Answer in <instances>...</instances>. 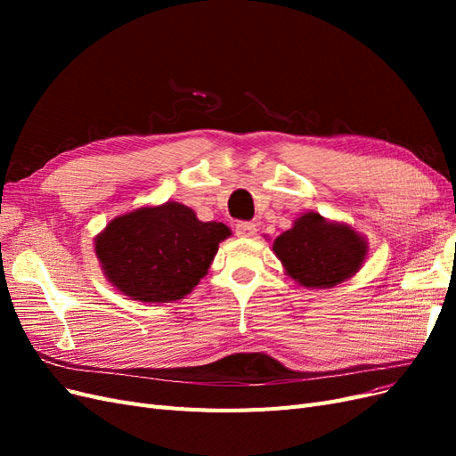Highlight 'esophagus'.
<instances>
[{"label": "esophagus", "mask_w": 456, "mask_h": 456, "mask_svg": "<svg viewBox=\"0 0 456 456\" xmlns=\"http://www.w3.org/2000/svg\"><path fill=\"white\" fill-rule=\"evenodd\" d=\"M236 233L240 238H253L256 233V226L253 223H238L236 224Z\"/></svg>", "instance_id": "1"}]
</instances>
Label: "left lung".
<instances>
[{"instance_id":"obj_1","label":"left lung","mask_w":456,"mask_h":456,"mask_svg":"<svg viewBox=\"0 0 456 456\" xmlns=\"http://www.w3.org/2000/svg\"><path fill=\"white\" fill-rule=\"evenodd\" d=\"M272 249L285 273L298 285L330 289L360 272L369 255V243L350 224L310 211L280 233Z\"/></svg>"}]
</instances>
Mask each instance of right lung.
Here are the masks:
<instances>
[{
	"label": "right lung",
	"mask_w": 456,
	"mask_h": 456,
	"mask_svg": "<svg viewBox=\"0 0 456 456\" xmlns=\"http://www.w3.org/2000/svg\"><path fill=\"white\" fill-rule=\"evenodd\" d=\"M230 236L226 224L201 223L190 207L167 201L110 220L94 238V253L118 291L159 305L190 295Z\"/></svg>",
	"instance_id": "1"
}]
</instances>
